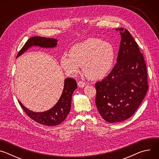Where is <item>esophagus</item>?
<instances>
[{
  "instance_id": "esophagus-1",
  "label": "esophagus",
  "mask_w": 159,
  "mask_h": 159,
  "mask_svg": "<svg viewBox=\"0 0 159 159\" xmlns=\"http://www.w3.org/2000/svg\"><path fill=\"white\" fill-rule=\"evenodd\" d=\"M86 85V83L82 80H80L78 82V86L80 87H84Z\"/></svg>"
}]
</instances>
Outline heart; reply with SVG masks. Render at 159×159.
<instances>
[{
  "mask_svg": "<svg viewBox=\"0 0 159 159\" xmlns=\"http://www.w3.org/2000/svg\"><path fill=\"white\" fill-rule=\"evenodd\" d=\"M115 60V50L108 43L96 38L88 39L70 48L69 55L60 58V65L69 74L77 75L83 66L86 77L97 80L109 72Z\"/></svg>",
  "mask_w": 159,
  "mask_h": 159,
  "instance_id": "1",
  "label": "heart"
}]
</instances>
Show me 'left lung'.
Masks as SVG:
<instances>
[{"instance_id": "8db88e82", "label": "left lung", "mask_w": 159, "mask_h": 159, "mask_svg": "<svg viewBox=\"0 0 159 159\" xmlns=\"http://www.w3.org/2000/svg\"><path fill=\"white\" fill-rule=\"evenodd\" d=\"M116 30L121 36L117 63L106 78L95 84L98 110L109 123L133 116L148 89L146 63L138 44L127 30Z\"/></svg>"}]
</instances>
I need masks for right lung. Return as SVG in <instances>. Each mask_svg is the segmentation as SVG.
<instances>
[{"mask_svg": "<svg viewBox=\"0 0 159 159\" xmlns=\"http://www.w3.org/2000/svg\"><path fill=\"white\" fill-rule=\"evenodd\" d=\"M57 44V40L41 36L30 38L17 53V57L23 53L31 46H39L43 48H53ZM76 80L72 78H67L64 81V87L61 96L57 103L50 109L45 112H36L25 107L19 101L26 114L34 121L48 126H57L61 123L69 115L71 108L72 97L77 89Z\"/></svg>", "mask_w": 159, "mask_h": 159, "instance_id": "right-lung-1", "label": "right lung"}]
</instances>
